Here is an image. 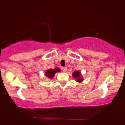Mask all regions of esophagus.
Segmentation results:
<instances>
[{
  "instance_id": "obj_1",
  "label": "esophagus",
  "mask_w": 125,
  "mask_h": 125,
  "mask_svg": "<svg viewBox=\"0 0 125 125\" xmlns=\"http://www.w3.org/2000/svg\"><path fill=\"white\" fill-rule=\"evenodd\" d=\"M62 69H63V71L64 72H66L67 71V67H63L62 68Z\"/></svg>"
}]
</instances>
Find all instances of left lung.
I'll list each match as a JSON object with an SVG mask.
<instances>
[{
	"mask_svg": "<svg viewBox=\"0 0 125 125\" xmlns=\"http://www.w3.org/2000/svg\"><path fill=\"white\" fill-rule=\"evenodd\" d=\"M73 76L74 79H76L77 82H81L83 81V78L81 76V73L79 71H75L73 73Z\"/></svg>",
	"mask_w": 125,
	"mask_h": 125,
	"instance_id": "left-lung-1",
	"label": "left lung"
}]
</instances>
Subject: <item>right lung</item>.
<instances>
[{
    "instance_id": "right-lung-1",
    "label": "right lung",
    "mask_w": 125,
    "mask_h": 125,
    "mask_svg": "<svg viewBox=\"0 0 125 125\" xmlns=\"http://www.w3.org/2000/svg\"><path fill=\"white\" fill-rule=\"evenodd\" d=\"M61 71V69L58 67H55L54 69H50L47 70L45 72V75L46 76V77H48L49 79H52L54 77V75L56 73L59 72Z\"/></svg>"
}]
</instances>
